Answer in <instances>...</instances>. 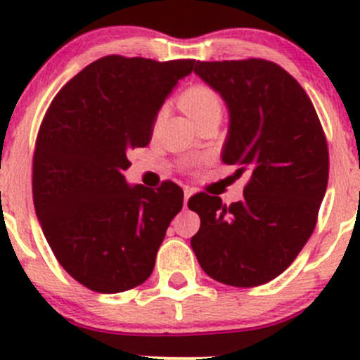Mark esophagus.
I'll use <instances>...</instances> for the list:
<instances>
[{
	"label": "esophagus",
	"mask_w": 360,
	"mask_h": 360,
	"mask_svg": "<svg viewBox=\"0 0 360 360\" xmlns=\"http://www.w3.org/2000/svg\"><path fill=\"white\" fill-rule=\"evenodd\" d=\"M191 194H193L191 189H186V191H184V206L188 205V200L191 198Z\"/></svg>",
	"instance_id": "34e87169"
}]
</instances>
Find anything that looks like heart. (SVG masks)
<instances>
[{
	"mask_svg": "<svg viewBox=\"0 0 360 360\" xmlns=\"http://www.w3.org/2000/svg\"><path fill=\"white\" fill-rule=\"evenodd\" d=\"M181 106L186 111L189 118L194 123L201 122L206 117H212V115H220L223 110V103L220 94L217 91L205 84H194L191 88H188L181 94ZM167 115V106H162L159 110L155 117V128L164 122Z\"/></svg>",
	"mask_w": 360,
	"mask_h": 360,
	"instance_id": "heart-1",
	"label": "heart"
}]
</instances>
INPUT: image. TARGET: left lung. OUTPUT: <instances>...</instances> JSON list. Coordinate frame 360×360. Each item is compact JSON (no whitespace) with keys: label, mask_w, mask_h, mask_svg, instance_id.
Listing matches in <instances>:
<instances>
[{"label":"left lung","mask_w":360,"mask_h":360,"mask_svg":"<svg viewBox=\"0 0 360 360\" xmlns=\"http://www.w3.org/2000/svg\"><path fill=\"white\" fill-rule=\"evenodd\" d=\"M194 74L225 101L221 160L249 183L230 206L205 193L189 198L201 220L191 247L218 283L260 286L291 266L315 230L328 183L323 130L304 89L274 62L198 60Z\"/></svg>","instance_id":"1"}]
</instances>
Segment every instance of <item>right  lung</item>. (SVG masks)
Listing matches in <instances>:
<instances>
[{
    "instance_id": "add662e5",
    "label": "right lung",
    "mask_w": 360,
    "mask_h": 360,
    "mask_svg": "<svg viewBox=\"0 0 360 360\" xmlns=\"http://www.w3.org/2000/svg\"><path fill=\"white\" fill-rule=\"evenodd\" d=\"M194 60L108 56L62 88L34 154V205L57 260L82 286L122 292L148 279L183 189L128 184V150L148 146L155 117Z\"/></svg>"
}]
</instances>
